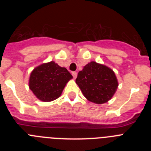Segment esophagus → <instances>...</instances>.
<instances>
[{
  "mask_svg": "<svg viewBox=\"0 0 151 151\" xmlns=\"http://www.w3.org/2000/svg\"><path fill=\"white\" fill-rule=\"evenodd\" d=\"M72 75H73V78H76L77 77V73H76V72H73V73H72Z\"/></svg>",
  "mask_w": 151,
  "mask_h": 151,
  "instance_id": "obj_1",
  "label": "esophagus"
}]
</instances>
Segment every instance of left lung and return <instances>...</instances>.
Wrapping results in <instances>:
<instances>
[{"label":"left lung","mask_w":151,"mask_h":151,"mask_svg":"<svg viewBox=\"0 0 151 151\" xmlns=\"http://www.w3.org/2000/svg\"><path fill=\"white\" fill-rule=\"evenodd\" d=\"M76 82L89 101L99 104L111 99L118 87L113 70L96 62L84 66L78 73Z\"/></svg>","instance_id":"1"}]
</instances>
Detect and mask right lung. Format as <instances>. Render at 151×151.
<instances>
[{
  "label": "right lung",
  "instance_id": "obj_1",
  "mask_svg": "<svg viewBox=\"0 0 151 151\" xmlns=\"http://www.w3.org/2000/svg\"><path fill=\"white\" fill-rule=\"evenodd\" d=\"M72 78L73 76L66 68L51 61L41 64L32 72L29 88L38 99L48 102L61 95L64 87Z\"/></svg>",
  "mask_w": 151,
  "mask_h": 151
}]
</instances>
